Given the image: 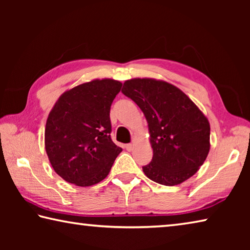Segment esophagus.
Instances as JSON below:
<instances>
[{
    "label": "esophagus",
    "instance_id": "esophagus-1",
    "mask_svg": "<svg viewBox=\"0 0 250 250\" xmlns=\"http://www.w3.org/2000/svg\"><path fill=\"white\" fill-rule=\"evenodd\" d=\"M133 147H134V146L132 145V143H129V145H126L125 146V149H126V151H132L133 150Z\"/></svg>",
    "mask_w": 250,
    "mask_h": 250
}]
</instances>
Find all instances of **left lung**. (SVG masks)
Returning <instances> with one entry per match:
<instances>
[{
  "instance_id": "1",
  "label": "left lung",
  "mask_w": 250,
  "mask_h": 250,
  "mask_svg": "<svg viewBox=\"0 0 250 250\" xmlns=\"http://www.w3.org/2000/svg\"><path fill=\"white\" fill-rule=\"evenodd\" d=\"M122 92L147 121L153 158L142 170L156 183L174 186L198 171L209 152L207 118L183 91L163 80H125Z\"/></svg>"
}]
</instances>
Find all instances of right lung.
I'll list each match as a JSON object with an SVG mask.
<instances>
[{"mask_svg":"<svg viewBox=\"0 0 250 250\" xmlns=\"http://www.w3.org/2000/svg\"><path fill=\"white\" fill-rule=\"evenodd\" d=\"M122 83L95 79L65 91L50 110L45 149L55 172L68 183L91 186L107 177L122 149L110 138V107Z\"/></svg>","mask_w":250,"mask_h":250,"instance_id":"1","label":"right lung"}]
</instances>
